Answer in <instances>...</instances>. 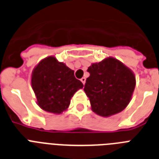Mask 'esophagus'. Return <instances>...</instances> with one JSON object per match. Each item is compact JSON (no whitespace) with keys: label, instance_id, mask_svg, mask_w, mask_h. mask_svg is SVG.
Instances as JSON below:
<instances>
[{"label":"esophagus","instance_id":"34e87169","mask_svg":"<svg viewBox=\"0 0 159 159\" xmlns=\"http://www.w3.org/2000/svg\"><path fill=\"white\" fill-rule=\"evenodd\" d=\"M81 82L83 83V85H85V83H86V77H82V78H81Z\"/></svg>","mask_w":159,"mask_h":159}]
</instances>
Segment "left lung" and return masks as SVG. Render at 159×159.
I'll return each instance as SVG.
<instances>
[{"instance_id":"8db88e82","label":"left lung","mask_w":159,"mask_h":159,"mask_svg":"<svg viewBox=\"0 0 159 159\" xmlns=\"http://www.w3.org/2000/svg\"><path fill=\"white\" fill-rule=\"evenodd\" d=\"M84 91L91 109L98 115L109 117L128 105L135 86L133 72L122 62L109 57L92 64L87 69Z\"/></svg>"}]
</instances>
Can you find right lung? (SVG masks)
Here are the masks:
<instances>
[{
    "label": "right lung",
    "instance_id": "right-lung-1",
    "mask_svg": "<svg viewBox=\"0 0 159 159\" xmlns=\"http://www.w3.org/2000/svg\"><path fill=\"white\" fill-rule=\"evenodd\" d=\"M31 83L40 108L56 114L66 110L71 98L83 87L74 71L54 56L45 58L35 67Z\"/></svg>",
    "mask_w": 159,
    "mask_h": 159
}]
</instances>
